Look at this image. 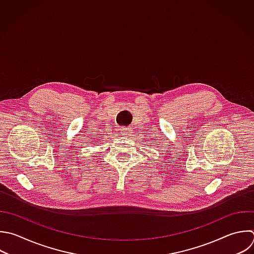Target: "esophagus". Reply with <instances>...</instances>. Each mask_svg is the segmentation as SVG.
Here are the masks:
<instances>
[{
    "mask_svg": "<svg viewBox=\"0 0 254 254\" xmlns=\"http://www.w3.org/2000/svg\"><path fill=\"white\" fill-rule=\"evenodd\" d=\"M133 133V129L131 127H124L121 129V134L124 137H130Z\"/></svg>",
    "mask_w": 254,
    "mask_h": 254,
    "instance_id": "esophagus-1",
    "label": "esophagus"
}]
</instances>
